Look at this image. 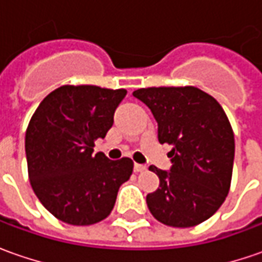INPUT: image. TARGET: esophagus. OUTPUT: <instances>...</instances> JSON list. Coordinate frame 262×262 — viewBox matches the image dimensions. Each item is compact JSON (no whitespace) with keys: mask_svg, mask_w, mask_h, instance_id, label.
Masks as SVG:
<instances>
[{"mask_svg":"<svg viewBox=\"0 0 262 262\" xmlns=\"http://www.w3.org/2000/svg\"><path fill=\"white\" fill-rule=\"evenodd\" d=\"M146 169V165H140V163H136V165H134V170H136V172H144Z\"/></svg>","mask_w":262,"mask_h":262,"instance_id":"1","label":"esophagus"}]
</instances>
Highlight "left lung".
<instances>
[{
  "mask_svg": "<svg viewBox=\"0 0 262 262\" xmlns=\"http://www.w3.org/2000/svg\"><path fill=\"white\" fill-rule=\"evenodd\" d=\"M133 95L151 111L160 144L172 146L170 172L150 166L160 179L146 198L150 213L166 226L203 223L225 203L232 181L235 136L223 107L192 86L147 87Z\"/></svg>",
  "mask_w": 262,
  "mask_h": 262,
  "instance_id": "8db88e82",
  "label": "left lung"
}]
</instances>
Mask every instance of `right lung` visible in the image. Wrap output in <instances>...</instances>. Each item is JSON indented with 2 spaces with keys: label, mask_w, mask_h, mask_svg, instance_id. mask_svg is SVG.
<instances>
[{
  "label": "right lung",
  "mask_w": 262,
  "mask_h": 262,
  "mask_svg": "<svg viewBox=\"0 0 262 262\" xmlns=\"http://www.w3.org/2000/svg\"><path fill=\"white\" fill-rule=\"evenodd\" d=\"M125 89L61 86L37 106L26 129L30 185L46 210L74 226L99 223L111 214L118 189L134 163L93 155L105 138Z\"/></svg>",
  "instance_id": "right-lung-1"
}]
</instances>
